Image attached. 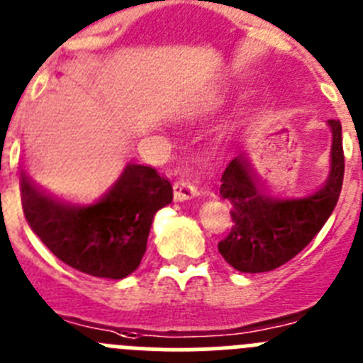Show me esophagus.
<instances>
[{
	"label": "esophagus",
	"mask_w": 363,
	"mask_h": 363,
	"mask_svg": "<svg viewBox=\"0 0 363 363\" xmlns=\"http://www.w3.org/2000/svg\"><path fill=\"white\" fill-rule=\"evenodd\" d=\"M198 196V189L194 187L189 182H184V179H179L174 184V199L176 201H189V199L196 198Z\"/></svg>",
	"instance_id": "obj_1"
}]
</instances>
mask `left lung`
Instances as JSON below:
<instances>
[{
	"label": "left lung",
	"instance_id": "8db88e82",
	"mask_svg": "<svg viewBox=\"0 0 363 363\" xmlns=\"http://www.w3.org/2000/svg\"><path fill=\"white\" fill-rule=\"evenodd\" d=\"M333 133L331 167L322 187L297 196L270 194L259 187L247 155H235L221 176L219 194L232 205V230L219 241L225 261L245 274L270 272L294 259L320 232L335 211L344 182L342 125Z\"/></svg>",
	"mask_w": 363,
	"mask_h": 363
}]
</instances>
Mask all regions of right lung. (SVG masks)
<instances>
[{
  "label": "right lung",
  "instance_id": "right-lung-1",
  "mask_svg": "<svg viewBox=\"0 0 363 363\" xmlns=\"http://www.w3.org/2000/svg\"><path fill=\"white\" fill-rule=\"evenodd\" d=\"M19 185L26 221L48 250L82 274L115 281L140 266L152 218L172 201L171 182L140 164L125 165L91 201L48 194L25 171Z\"/></svg>",
  "mask_w": 363,
  "mask_h": 363
}]
</instances>
